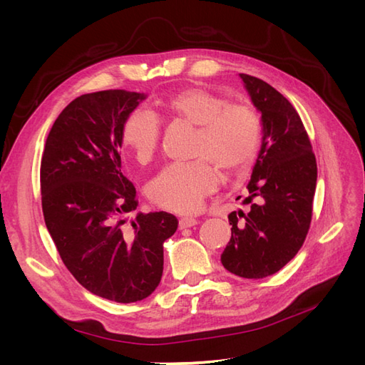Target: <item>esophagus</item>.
Wrapping results in <instances>:
<instances>
[{
	"instance_id": "1",
	"label": "esophagus",
	"mask_w": 365,
	"mask_h": 365,
	"mask_svg": "<svg viewBox=\"0 0 365 365\" xmlns=\"http://www.w3.org/2000/svg\"><path fill=\"white\" fill-rule=\"evenodd\" d=\"M197 224V220L195 217H182L180 219V228H190L195 227Z\"/></svg>"
}]
</instances>
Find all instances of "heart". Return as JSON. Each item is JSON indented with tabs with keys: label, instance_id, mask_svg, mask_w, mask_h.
<instances>
[{
	"label": "heart",
	"instance_id": "obj_1",
	"mask_svg": "<svg viewBox=\"0 0 365 365\" xmlns=\"http://www.w3.org/2000/svg\"><path fill=\"white\" fill-rule=\"evenodd\" d=\"M170 117L197 128L195 155L190 163H173L148 185L153 204L176 213H192L219 182L213 161L228 175L244 172L256 158L262 141V120L250 105L228 103L225 97L204 88H187L163 103ZM160 120L150 111H135L123 126V145L140 164L157 153Z\"/></svg>",
	"mask_w": 365,
	"mask_h": 365
}]
</instances>
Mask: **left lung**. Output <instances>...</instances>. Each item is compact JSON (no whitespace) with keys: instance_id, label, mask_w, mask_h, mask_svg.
<instances>
[{"instance_id":"1","label":"left lung","mask_w":365,"mask_h":365,"mask_svg":"<svg viewBox=\"0 0 365 365\" xmlns=\"http://www.w3.org/2000/svg\"><path fill=\"white\" fill-rule=\"evenodd\" d=\"M239 77L260 113L263 135L244 200L250 208L228 215L231 239L220 262L239 277L263 279L280 271L303 245L312 219L317 161L288 98L257 77Z\"/></svg>"}]
</instances>
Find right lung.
<instances>
[{
	"instance_id": "right-lung-1",
	"label": "right lung",
	"mask_w": 365,
	"mask_h": 365,
	"mask_svg": "<svg viewBox=\"0 0 365 365\" xmlns=\"http://www.w3.org/2000/svg\"><path fill=\"white\" fill-rule=\"evenodd\" d=\"M146 98L108 90L83 94L54 121L41 161L42 212L67 269L86 291L117 303L145 300L161 282L163 244L178 228L170 213H137L121 173L123 126Z\"/></svg>"
}]
</instances>
